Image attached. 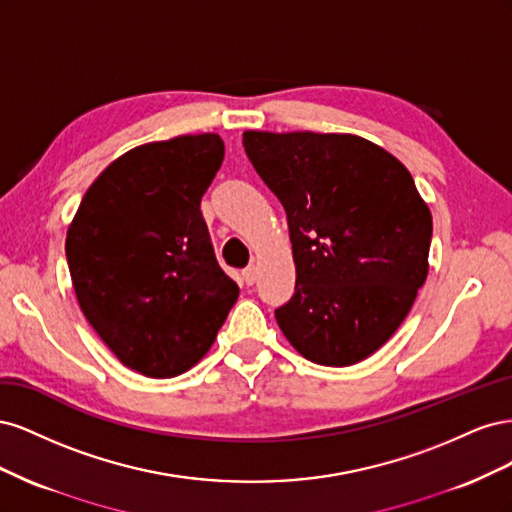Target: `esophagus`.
Masks as SVG:
<instances>
[{
  "mask_svg": "<svg viewBox=\"0 0 512 512\" xmlns=\"http://www.w3.org/2000/svg\"><path fill=\"white\" fill-rule=\"evenodd\" d=\"M256 277H258V269H256L254 265H250V267H245V269H243V280H245V284H247V286H252V284L256 282Z\"/></svg>",
  "mask_w": 512,
  "mask_h": 512,
  "instance_id": "obj_1",
  "label": "esophagus"
}]
</instances>
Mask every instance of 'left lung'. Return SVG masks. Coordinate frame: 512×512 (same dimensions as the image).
I'll list each match as a JSON object with an SVG mask.
<instances>
[{
    "instance_id": "obj_1",
    "label": "left lung",
    "mask_w": 512,
    "mask_h": 512,
    "mask_svg": "<svg viewBox=\"0 0 512 512\" xmlns=\"http://www.w3.org/2000/svg\"><path fill=\"white\" fill-rule=\"evenodd\" d=\"M243 147L286 209L297 284L277 324L312 363L367 359L427 277L433 224L408 168L352 134L245 132Z\"/></svg>"
}]
</instances>
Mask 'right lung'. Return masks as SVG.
Wrapping results in <instances>:
<instances>
[{"label":"right lung","mask_w":512,"mask_h":512,"mask_svg":"<svg viewBox=\"0 0 512 512\" xmlns=\"http://www.w3.org/2000/svg\"><path fill=\"white\" fill-rule=\"evenodd\" d=\"M222 160L218 134L136 147L91 183L68 228L85 318L143 376L173 378L196 365L239 297L200 211Z\"/></svg>","instance_id":"1"}]
</instances>
